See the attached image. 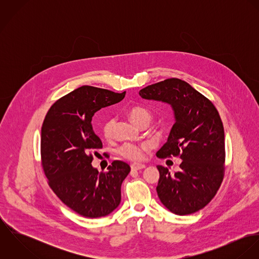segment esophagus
<instances>
[{
  "mask_svg": "<svg viewBox=\"0 0 259 259\" xmlns=\"http://www.w3.org/2000/svg\"><path fill=\"white\" fill-rule=\"evenodd\" d=\"M131 167H132V169H133V170H139V169H143V168H145V167H146V165H145V164H143V163H133V164L131 165Z\"/></svg>",
  "mask_w": 259,
  "mask_h": 259,
  "instance_id": "1",
  "label": "esophagus"
}]
</instances>
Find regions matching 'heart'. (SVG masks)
<instances>
[{
	"label": "heart",
	"mask_w": 259,
	"mask_h": 259,
	"mask_svg": "<svg viewBox=\"0 0 259 259\" xmlns=\"http://www.w3.org/2000/svg\"><path fill=\"white\" fill-rule=\"evenodd\" d=\"M128 115L131 119L140 127L143 125L147 124L148 125L151 121L152 115L151 112L148 111V109L144 107H134L131 109L128 112ZM114 124H115V119L110 117L105 120L102 126V132L104 137L107 140H110L113 136V131H114ZM146 149L145 146H139L135 144H124L120 148H118L117 152L124 158L133 160V161H138L141 160L144 157V151Z\"/></svg>",
	"instance_id": "obj_1"
}]
</instances>
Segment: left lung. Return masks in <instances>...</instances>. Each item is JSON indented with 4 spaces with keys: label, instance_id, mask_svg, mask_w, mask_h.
<instances>
[{
    "label": "left lung",
    "instance_id": "left-lung-1",
    "mask_svg": "<svg viewBox=\"0 0 259 259\" xmlns=\"http://www.w3.org/2000/svg\"><path fill=\"white\" fill-rule=\"evenodd\" d=\"M140 96L167 103L175 111L176 122L156 156H180L182 169L170 174L157 165L160 201L179 215L202 209L217 194L224 177V130L219 111L211 101L176 77L146 87Z\"/></svg>",
    "mask_w": 259,
    "mask_h": 259
}]
</instances>
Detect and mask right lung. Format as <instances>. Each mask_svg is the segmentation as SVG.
<instances>
[{
	"label": "right lung",
	"mask_w": 259,
	"mask_h": 259,
	"mask_svg": "<svg viewBox=\"0 0 259 259\" xmlns=\"http://www.w3.org/2000/svg\"><path fill=\"white\" fill-rule=\"evenodd\" d=\"M123 93L82 85L58 100L47 112L40 135V160L48 184L57 196L81 217L97 219L120 202V186L130 165L113 160L107 172L92 166L103 148L92 126L94 114L120 102Z\"/></svg>",
	"instance_id": "right-lung-1"
}]
</instances>
